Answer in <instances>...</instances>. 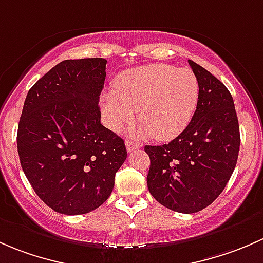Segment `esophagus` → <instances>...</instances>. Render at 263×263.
I'll return each mask as SVG.
<instances>
[{
  "instance_id": "esophagus-1",
  "label": "esophagus",
  "mask_w": 263,
  "mask_h": 263,
  "mask_svg": "<svg viewBox=\"0 0 263 263\" xmlns=\"http://www.w3.org/2000/svg\"><path fill=\"white\" fill-rule=\"evenodd\" d=\"M125 147H126V151H128L129 153H130V152H133V151L139 149V148L142 147V145L138 144V143L132 142V140H126V142H125Z\"/></svg>"
}]
</instances>
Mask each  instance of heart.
I'll use <instances>...</instances> for the list:
<instances>
[{"instance_id":"1","label":"heart","mask_w":263,"mask_h":263,"mask_svg":"<svg viewBox=\"0 0 263 263\" xmlns=\"http://www.w3.org/2000/svg\"><path fill=\"white\" fill-rule=\"evenodd\" d=\"M199 100L194 72L170 64H147L121 73L115 91L101 96L105 121L112 130L133 123L137 110L144 123L139 135L171 140L186 129Z\"/></svg>"}]
</instances>
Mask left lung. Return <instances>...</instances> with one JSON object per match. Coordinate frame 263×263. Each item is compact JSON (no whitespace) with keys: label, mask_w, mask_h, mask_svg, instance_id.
<instances>
[{"label":"left lung","mask_w":263,"mask_h":263,"mask_svg":"<svg viewBox=\"0 0 263 263\" xmlns=\"http://www.w3.org/2000/svg\"><path fill=\"white\" fill-rule=\"evenodd\" d=\"M199 83L190 124L163 145H145L151 159L147 185L152 196L177 213L205 209L221 194L235 168L240 135L228 88L209 71L189 61Z\"/></svg>","instance_id":"left-lung-1"}]
</instances>
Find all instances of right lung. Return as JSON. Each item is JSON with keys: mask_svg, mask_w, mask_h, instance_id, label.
<instances>
[{"mask_svg": "<svg viewBox=\"0 0 263 263\" xmlns=\"http://www.w3.org/2000/svg\"><path fill=\"white\" fill-rule=\"evenodd\" d=\"M104 58L67 59L29 90L17 129L23 171L54 212L90 213L111 195L124 140L101 123Z\"/></svg>", "mask_w": 263, "mask_h": 263, "instance_id": "add662e5", "label": "right lung"}]
</instances>
